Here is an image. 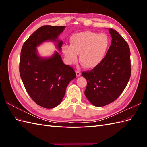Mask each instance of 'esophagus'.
Returning <instances> with one entry per match:
<instances>
[{"instance_id": "esophagus-1", "label": "esophagus", "mask_w": 147, "mask_h": 147, "mask_svg": "<svg viewBox=\"0 0 147 147\" xmlns=\"http://www.w3.org/2000/svg\"><path fill=\"white\" fill-rule=\"evenodd\" d=\"M76 75H77V77L80 76V75H81L80 71L79 70H76Z\"/></svg>"}]
</instances>
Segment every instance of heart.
<instances>
[{
	"label": "heart",
	"mask_w": 147,
	"mask_h": 147,
	"mask_svg": "<svg viewBox=\"0 0 147 147\" xmlns=\"http://www.w3.org/2000/svg\"><path fill=\"white\" fill-rule=\"evenodd\" d=\"M110 45V38L105 33L97 34L87 30L74 34L70 37V45L63 47V51L69 64L79 60L86 68H94L104 59Z\"/></svg>",
	"instance_id": "heart-1"
}]
</instances>
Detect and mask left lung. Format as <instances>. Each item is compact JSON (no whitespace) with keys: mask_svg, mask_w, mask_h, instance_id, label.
<instances>
[{"mask_svg":"<svg viewBox=\"0 0 147 147\" xmlns=\"http://www.w3.org/2000/svg\"><path fill=\"white\" fill-rule=\"evenodd\" d=\"M112 44L101 63L83 72L87 86L86 98L96 107L112 103L121 94L131 74V52L127 43L117 30L109 29Z\"/></svg>","mask_w":147,"mask_h":147,"instance_id":"left-lung-1","label":"left lung"}]
</instances>
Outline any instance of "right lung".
Returning a JSON list of instances; mask_svg holds the SVG:
<instances>
[{"mask_svg":"<svg viewBox=\"0 0 147 147\" xmlns=\"http://www.w3.org/2000/svg\"><path fill=\"white\" fill-rule=\"evenodd\" d=\"M65 26H43L26 40L21 51L20 74L28 94L37 105L46 109L58 105L70 82L76 77L74 69L65 65L58 52L49 58H42L36 47L47 40L57 42L59 50L63 42L57 39Z\"/></svg>","mask_w":147,"mask_h":147,"instance_id":"right-lung-1","label":"right lung"}]
</instances>
